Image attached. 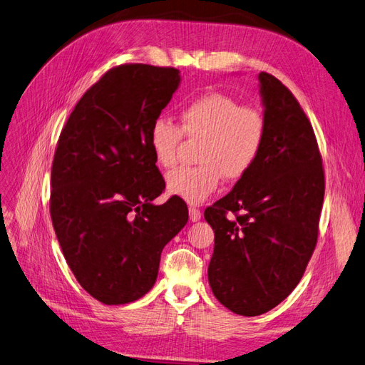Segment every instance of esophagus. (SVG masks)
Wrapping results in <instances>:
<instances>
[{
    "mask_svg": "<svg viewBox=\"0 0 365 365\" xmlns=\"http://www.w3.org/2000/svg\"><path fill=\"white\" fill-rule=\"evenodd\" d=\"M200 217H202L200 210H197V208H190V220H191V222H197V220H200Z\"/></svg>",
    "mask_w": 365,
    "mask_h": 365,
    "instance_id": "obj_1",
    "label": "esophagus"
}]
</instances>
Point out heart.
<instances>
[{"mask_svg":"<svg viewBox=\"0 0 365 365\" xmlns=\"http://www.w3.org/2000/svg\"><path fill=\"white\" fill-rule=\"evenodd\" d=\"M183 134L202 140L199 166L177 168L166 177V190L182 200L197 205L217 190L220 179L237 182L253 170L267 137L264 112L244 106L227 93L211 92L191 100L180 110V128L157 118L149 129V146L162 168H173Z\"/></svg>","mask_w":365,"mask_h":365,"instance_id":"1","label":"heart"}]
</instances>
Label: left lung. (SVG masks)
<instances>
[{
    "label": "left lung",
    "mask_w": 365,
    "mask_h": 365,
    "mask_svg": "<svg viewBox=\"0 0 365 365\" xmlns=\"http://www.w3.org/2000/svg\"><path fill=\"white\" fill-rule=\"evenodd\" d=\"M257 78L267 120L262 153L205 210L214 231L210 287L242 316L269 312L296 288L316 247L325 191L319 148L301 105L276 77Z\"/></svg>",
    "instance_id": "obj_1"
}]
</instances>
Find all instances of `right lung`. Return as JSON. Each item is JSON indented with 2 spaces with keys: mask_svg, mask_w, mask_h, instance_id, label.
<instances>
[{
  "mask_svg": "<svg viewBox=\"0 0 365 365\" xmlns=\"http://www.w3.org/2000/svg\"><path fill=\"white\" fill-rule=\"evenodd\" d=\"M180 85V71L112 68L85 92L64 125L52 163L51 217L78 284L106 305L153 288L165 245L188 222L165 190L149 129Z\"/></svg>",
  "mask_w": 365,
  "mask_h": 365,
  "instance_id": "obj_1",
  "label": "right lung"
}]
</instances>
